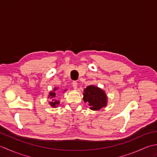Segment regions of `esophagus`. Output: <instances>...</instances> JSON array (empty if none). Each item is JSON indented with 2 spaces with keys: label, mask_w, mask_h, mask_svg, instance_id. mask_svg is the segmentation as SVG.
I'll return each instance as SVG.
<instances>
[{
  "label": "esophagus",
  "mask_w": 157,
  "mask_h": 157,
  "mask_svg": "<svg viewBox=\"0 0 157 157\" xmlns=\"http://www.w3.org/2000/svg\"><path fill=\"white\" fill-rule=\"evenodd\" d=\"M72 84H73V88L74 89H76L77 87H78V82H77L76 81H73Z\"/></svg>",
  "instance_id": "1"
}]
</instances>
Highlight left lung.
I'll return each instance as SVG.
<instances>
[{
    "instance_id": "8db88e82",
    "label": "left lung",
    "mask_w": 157,
    "mask_h": 157,
    "mask_svg": "<svg viewBox=\"0 0 157 157\" xmlns=\"http://www.w3.org/2000/svg\"><path fill=\"white\" fill-rule=\"evenodd\" d=\"M84 101L88 102L90 109L100 110L106 105V96L102 89L94 86H89L84 90Z\"/></svg>"
}]
</instances>
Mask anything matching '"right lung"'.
I'll use <instances>...</instances> for the list:
<instances>
[{"label":"right lung","mask_w":157,"mask_h":157,"mask_svg":"<svg viewBox=\"0 0 157 157\" xmlns=\"http://www.w3.org/2000/svg\"><path fill=\"white\" fill-rule=\"evenodd\" d=\"M54 90H56V89H55ZM49 97L52 99V102H50V105H51V106H53V107H56V106L57 105H59V102L57 101H56V100L55 99V97H56L55 92H50V94H49L48 98Z\"/></svg>","instance_id":"obj_1"}]
</instances>
